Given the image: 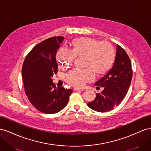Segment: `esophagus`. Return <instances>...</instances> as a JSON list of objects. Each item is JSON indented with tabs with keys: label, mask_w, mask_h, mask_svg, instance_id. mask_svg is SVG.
<instances>
[{
	"label": "esophagus",
	"mask_w": 151,
	"mask_h": 151,
	"mask_svg": "<svg viewBox=\"0 0 151 151\" xmlns=\"http://www.w3.org/2000/svg\"><path fill=\"white\" fill-rule=\"evenodd\" d=\"M74 90H75V91H83L84 89L83 88H75Z\"/></svg>",
	"instance_id": "1"
}]
</instances>
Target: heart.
<instances>
[{"instance_id": "obj_1", "label": "heart", "mask_w": 151, "mask_h": 151, "mask_svg": "<svg viewBox=\"0 0 151 151\" xmlns=\"http://www.w3.org/2000/svg\"><path fill=\"white\" fill-rule=\"evenodd\" d=\"M77 56H85L87 68L73 69L66 73L65 80L73 87H82L94 80V71L101 75L109 70L114 61L115 50L108 42L81 37L73 40L71 49L62 47L56 53L57 61L62 68L72 65Z\"/></svg>"}]
</instances>
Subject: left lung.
<instances>
[{"instance_id": "left-lung-1", "label": "left lung", "mask_w": 151, "mask_h": 151, "mask_svg": "<svg viewBox=\"0 0 151 151\" xmlns=\"http://www.w3.org/2000/svg\"><path fill=\"white\" fill-rule=\"evenodd\" d=\"M132 78V68L130 58L121 46L116 45V54L112 68L95 85L104 90L97 93L92 102L88 103L92 109L104 113L117 106L127 95Z\"/></svg>"}]
</instances>
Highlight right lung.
Instances as JSON below:
<instances>
[{
    "label": "right lung",
    "instance_id": "right-lung-1",
    "mask_svg": "<svg viewBox=\"0 0 151 151\" xmlns=\"http://www.w3.org/2000/svg\"><path fill=\"white\" fill-rule=\"evenodd\" d=\"M63 37H54L35 45L26 56L22 78L26 95L35 108L45 114L62 110L69 101L71 89L56 87L52 76L58 73L55 58Z\"/></svg>",
    "mask_w": 151,
    "mask_h": 151
}]
</instances>
